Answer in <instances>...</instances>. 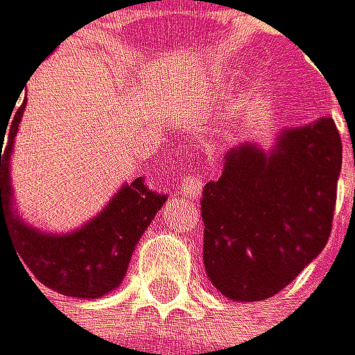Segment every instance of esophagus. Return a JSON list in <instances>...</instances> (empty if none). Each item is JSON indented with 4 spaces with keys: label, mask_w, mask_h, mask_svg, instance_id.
<instances>
[{
    "label": "esophagus",
    "mask_w": 355,
    "mask_h": 355,
    "mask_svg": "<svg viewBox=\"0 0 355 355\" xmlns=\"http://www.w3.org/2000/svg\"><path fill=\"white\" fill-rule=\"evenodd\" d=\"M200 189H202V179L196 172H189L185 174V179L181 183V194L185 198H198L200 196Z\"/></svg>",
    "instance_id": "34e87169"
}]
</instances>
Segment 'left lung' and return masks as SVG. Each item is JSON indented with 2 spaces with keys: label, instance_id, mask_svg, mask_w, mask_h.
Here are the masks:
<instances>
[{
  "label": "left lung",
  "instance_id": "8db88e82",
  "mask_svg": "<svg viewBox=\"0 0 355 355\" xmlns=\"http://www.w3.org/2000/svg\"><path fill=\"white\" fill-rule=\"evenodd\" d=\"M340 166L331 117L284 128L270 150L251 141L229 148L220 179L202 187L200 202L202 261L220 295L268 299L318 257L329 240Z\"/></svg>",
  "mask_w": 355,
  "mask_h": 355
}]
</instances>
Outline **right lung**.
Segmentation results:
<instances>
[{
  "label": "right lung",
  "mask_w": 355,
  "mask_h": 355,
  "mask_svg": "<svg viewBox=\"0 0 355 355\" xmlns=\"http://www.w3.org/2000/svg\"><path fill=\"white\" fill-rule=\"evenodd\" d=\"M26 104L15 109L10 126H0V242L3 233L19 253V261L28 268L26 275L31 272L28 277L54 293L80 299L104 297L122 284L135 246L163 207L166 196L148 189L139 176L124 183L102 211L73 231L47 233L28 225L15 207L10 183V159Z\"/></svg>",
  "instance_id": "1"
}]
</instances>
